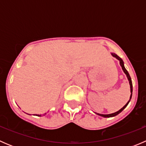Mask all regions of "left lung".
Segmentation results:
<instances>
[{
  "label": "left lung",
  "mask_w": 146,
  "mask_h": 146,
  "mask_svg": "<svg viewBox=\"0 0 146 146\" xmlns=\"http://www.w3.org/2000/svg\"><path fill=\"white\" fill-rule=\"evenodd\" d=\"M111 56H112L113 57H114V58H117V60H119V64H120V66H121V68H122V70H123V73H124L125 74H126V77H127V78H128V80H129V85H130V89H131V96H130V99H129V100L128 101V102L126 103V104H125V105L123 106V107H122L121 109H120V110H119V111H116V112H114V113H112V114H99V113H96V112H95V114H98V115H99V116H101V117H105V118H107V117H108V118H109V117H115V116H117V114H119V113H121V111H123V110H124L125 108H126V106H127L128 104H129V102H130L131 99V97H132V92H133V85H132V81H131V77H130V75H129V72H128L127 70H126V69L125 68V67H124V63H123V60H122L121 58L119 56H117V54H114V53H111Z\"/></svg>",
  "instance_id": "obj_1"
}]
</instances>
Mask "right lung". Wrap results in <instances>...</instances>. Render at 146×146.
I'll return each instance as SVG.
<instances>
[{
	"mask_svg": "<svg viewBox=\"0 0 146 146\" xmlns=\"http://www.w3.org/2000/svg\"><path fill=\"white\" fill-rule=\"evenodd\" d=\"M45 114H46V113H44V114H36V116H37V117H42V116H44ZM29 115H30V114H29Z\"/></svg>",
	"mask_w": 146,
	"mask_h": 146,
	"instance_id": "1",
	"label": "right lung"
}]
</instances>
